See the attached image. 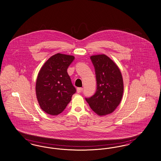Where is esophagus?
Segmentation results:
<instances>
[{"instance_id":"1","label":"esophagus","mask_w":161,"mask_h":161,"mask_svg":"<svg viewBox=\"0 0 161 161\" xmlns=\"http://www.w3.org/2000/svg\"><path fill=\"white\" fill-rule=\"evenodd\" d=\"M83 90V89L82 87H78L77 89V92L78 93H80V92H82Z\"/></svg>"}]
</instances>
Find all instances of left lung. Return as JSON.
<instances>
[{"mask_svg": "<svg viewBox=\"0 0 161 161\" xmlns=\"http://www.w3.org/2000/svg\"><path fill=\"white\" fill-rule=\"evenodd\" d=\"M91 59L95 68L97 91L86 100L97 115H107L114 112L122 100V74L115 62L104 54L92 55Z\"/></svg>", "mask_w": 161, "mask_h": 161, "instance_id": "obj_1", "label": "left lung"}]
</instances>
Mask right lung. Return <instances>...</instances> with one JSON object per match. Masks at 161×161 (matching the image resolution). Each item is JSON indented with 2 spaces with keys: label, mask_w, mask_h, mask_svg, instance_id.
<instances>
[{
  "label": "right lung",
  "mask_w": 161,
  "mask_h": 161,
  "mask_svg": "<svg viewBox=\"0 0 161 161\" xmlns=\"http://www.w3.org/2000/svg\"><path fill=\"white\" fill-rule=\"evenodd\" d=\"M74 58L72 55L55 54L45 63L38 72L36 96L40 107L47 114H61L76 92L67 72Z\"/></svg>",
  "instance_id": "add662e5"
}]
</instances>
